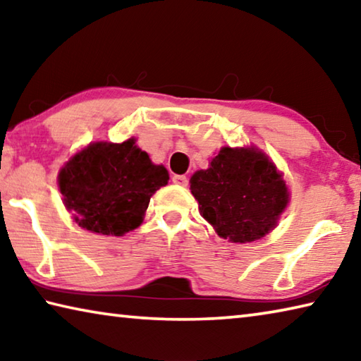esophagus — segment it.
Instances as JSON below:
<instances>
[{"label":"esophagus","mask_w":361,"mask_h":361,"mask_svg":"<svg viewBox=\"0 0 361 361\" xmlns=\"http://www.w3.org/2000/svg\"><path fill=\"white\" fill-rule=\"evenodd\" d=\"M172 181L176 183L178 186H188V178L185 175H173Z\"/></svg>","instance_id":"1"}]
</instances>
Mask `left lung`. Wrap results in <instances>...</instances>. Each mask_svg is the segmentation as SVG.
I'll return each mask as SVG.
<instances>
[{
  "label": "left lung",
  "instance_id": "1",
  "mask_svg": "<svg viewBox=\"0 0 361 361\" xmlns=\"http://www.w3.org/2000/svg\"><path fill=\"white\" fill-rule=\"evenodd\" d=\"M199 212L216 234L234 243L258 240L277 226L290 200L282 173L264 152L224 148L191 176Z\"/></svg>",
  "mask_w": 361,
  "mask_h": 361
}]
</instances>
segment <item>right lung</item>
Here are the masks:
<instances>
[{
	"label": "right lung",
	"mask_w": 361,
	"mask_h": 361,
	"mask_svg": "<svg viewBox=\"0 0 361 361\" xmlns=\"http://www.w3.org/2000/svg\"><path fill=\"white\" fill-rule=\"evenodd\" d=\"M167 181V169L154 166L135 138L90 143L59 173L60 192L73 219L103 235H124L138 228L151 195Z\"/></svg>",
	"instance_id": "add662e5"
}]
</instances>
